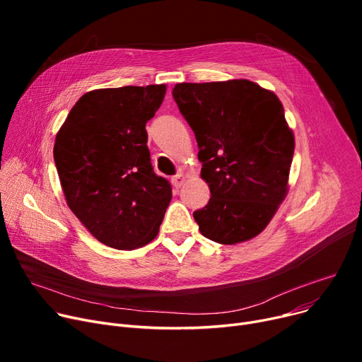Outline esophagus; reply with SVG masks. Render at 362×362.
I'll return each mask as SVG.
<instances>
[{
    "mask_svg": "<svg viewBox=\"0 0 362 362\" xmlns=\"http://www.w3.org/2000/svg\"><path fill=\"white\" fill-rule=\"evenodd\" d=\"M185 180H186L185 173H179V175L173 176V179H171V182H173V185H175L176 187H180V186L185 183Z\"/></svg>",
    "mask_w": 362,
    "mask_h": 362,
    "instance_id": "obj_1",
    "label": "esophagus"
}]
</instances>
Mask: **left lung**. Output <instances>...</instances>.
Segmentation results:
<instances>
[{
	"label": "left lung",
	"instance_id": "obj_1",
	"mask_svg": "<svg viewBox=\"0 0 362 362\" xmlns=\"http://www.w3.org/2000/svg\"><path fill=\"white\" fill-rule=\"evenodd\" d=\"M173 98L198 142L211 198L194 213L199 232L235 245L259 235L286 198L293 132L277 95L259 85L177 83Z\"/></svg>",
	"mask_w": 362,
	"mask_h": 362
}]
</instances>
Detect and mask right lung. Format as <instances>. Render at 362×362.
I'll list each match as a JSON object with an SVG mask.
<instances>
[{
    "label": "right lung",
    "mask_w": 362,
    "mask_h": 362,
    "mask_svg": "<svg viewBox=\"0 0 362 362\" xmlns=\"http://www.w3.org/2000/svg\"><path fill=\"white\" fill-rule=\"evenodd\" d=\"M165 85L105 88L73 105L54 144V161L73 214L101 243L136 250L158 235L171 199L152 170L145 124Z\"/></svg>",
    "instance_id": "right-lung-1"
}]
</instances>
